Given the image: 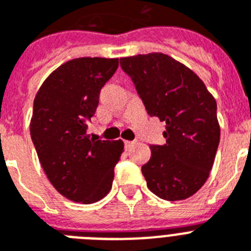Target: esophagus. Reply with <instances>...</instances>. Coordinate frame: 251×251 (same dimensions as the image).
<instances>
[{"mask_svg": "<svg viewBox=\"0 0 251 251\" xmlns=\"http://www.w3.org/2000/svg\"><path fill=\"white\" fill-rule=\"evenodd\" d=\"M133 145H134V142L133 141H124V146H126V148H130Z\"/></svg>", "mask_w": 251, "mask_h": 251, "instance_id": "obj_1", "label": "esophagus"}]
</instances>
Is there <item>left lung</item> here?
<instances>
[{
  "label": "left lung",
  "mask_w": 251,
  "mask_h": 251,
  "mask_svg": "<svg viewBox=\"0 0 251 251\" xmlns=\"http://www.w3.org/2000/svg\"><path fill=\"white\" fill-rule=\"evenodd\" d=\"M151 117L166 122V143L151 146L142 166L147 187L167 201L185 200L207 181L220 142L216 100L199 75L162 52L121 57Z\"/></svg>",
  "instance_id": "left-lung-1"
}]
</instances>
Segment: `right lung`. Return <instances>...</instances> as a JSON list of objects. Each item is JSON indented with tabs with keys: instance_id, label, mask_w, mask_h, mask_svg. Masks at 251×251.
<instances>
[{
	"instance_id": "obj_1",
	"label": "right lung",
	"mask_w": 251,
	"mask_h": 251,
	"mask_svg": "<svg viewBox=\"0 0 251 251\" xmlns=\"http://www.w3.org/2000/svg\"><path fill=\"white\" fill-rule=\"evenodd\" d=\"M118 59L77 57L51 73L34 100L31 139L51 185L74 202L94 203L110 191L124 143L90 138L88 121Z\"/></svg>"
}]
</instances>
